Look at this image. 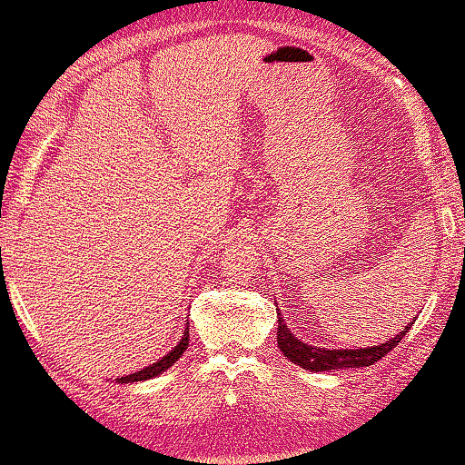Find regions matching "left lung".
Listing matches in <instances>:
<instances>
[{
	"label": "left lung",
	"mask_w": 465,
	"mask_h": 465,
	"mask_svg": "<svg viewBox=\"0 0 465 465\" xmlns=\"http://www.w3.org/2000/svg\"><path fill=\"white\" fill-rule=\"evenodd\" d=\"M279 331H276V343H279L281 354L290 358L293 364H301L307 371H332V369H358V367H369V364L378 362L380 358H384L392 348H397L399 341L405 337V332L412 328L414 322H408V326L395 337L386 341V343L371 345V348H358V350H331V348H317V345L304 343L287 328V322L281 317L279 309Z\"/></svg>",
	"instance_id": "1"
}]
</instances>
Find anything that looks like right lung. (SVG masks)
I'll return each instance as SVG.
<instances>
[{"label":"right lung","mask_w":465,"mask_h":465,"mask_svg":"<svg viewBox=\"0 0 465 465\" xmlns=\"http://www.w3.org/2000/svg\"><path fill=\"white\" fill-rule=\"evenodd\" d=\"M186 324H189V322H186ZM186 345H189V326L184 328V332H182V339L173 345L172 351H167V354H164L163 358H158L156 362H152L150 367H143V369H141V371H134L131 375H124V378H117L115 384H131V381H145V380L156 378V375H161L163 371H167V369L172 367V364L178 361L182 354H184Z\"/></svg>","instance_id":"right-lung-1"}]
</instances>
